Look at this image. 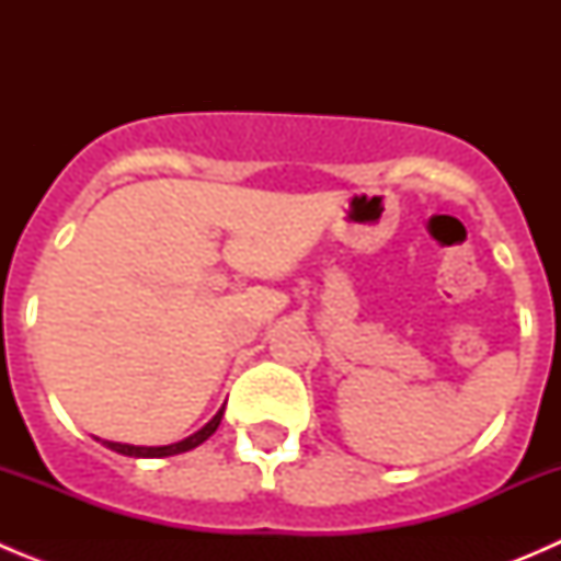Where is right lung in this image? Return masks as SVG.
<instances>
[{
  "instance_id": "add662e5",
  "label": "right lung",
  "mask_w": 561,
  "mask_h": 561,
  "mask_svg": "<svg viewBox=\"0 0 561 561\" xmlns=\"http://www.w3.org/2000/svg\"><path fill=\"white\" fill-rule=\"evenodd\" d=\"M222 415H225V407L211 417V421L206 423V426L201 428V432L190 434V437L181 439V443H173V445H157V448H146V445H124V443H111V439H100V443H103L105 448L116 450V454L133 456V458H165V456H175V454H186V450L203 445L214 432H217V426L222 423Z\"/></svg>"
}]
</instances>
